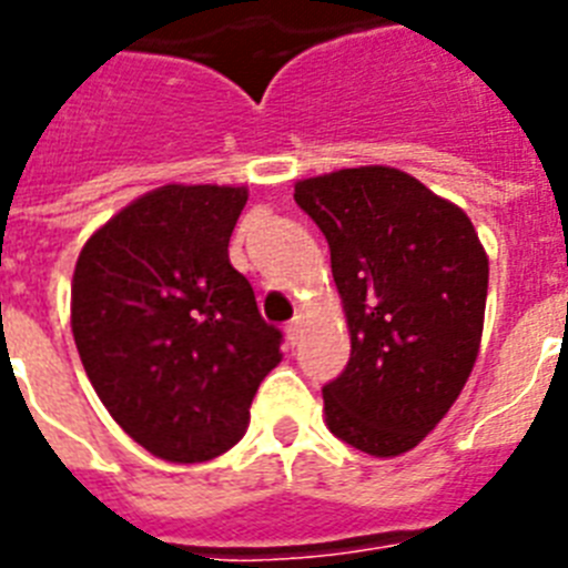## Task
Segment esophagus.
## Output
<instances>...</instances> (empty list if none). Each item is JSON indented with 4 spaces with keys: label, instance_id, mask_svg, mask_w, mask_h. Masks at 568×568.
Listing matches in <instances>:
<instances>
[{
    "label": "esophagus",
    "instance_id": "esophagus-1",
    "mask_svg": "<svg viewBox=\"0 0 568 568\" xmlns=\"http://www.w3.org/2000/svg\"><path fill=\"white\" fill-rule=\"evenodd\" d=\"M300 332H303V317L297 314V317H292V321L285 323V337H288V343H292V346L300 341Z\"/></svg>",
    "mask_w": 568,
    "mask_h": 568
}]
</instances>
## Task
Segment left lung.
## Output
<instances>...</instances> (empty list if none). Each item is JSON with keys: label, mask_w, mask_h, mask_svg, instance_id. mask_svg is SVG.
<instances>
[{"label": "left lung", "mask_w": 568, "mask_h": 568, "mask_svg": "<svg viewBox=\"0 0 568 568\" xmlns=\"http://www.w3.org/2000/svg\"><path fill=\"white\" fill-rule=\"evenodd\" d=\"M294 202L328 242L349 364L323 387L328 430L369 456L416 447L474 369L488 256L470 219L393 166L300 181Z\"/></svg>", "instance_id": "1"}]
</instances>
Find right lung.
Instances as JSON below:
<instances>
[{
	"label": "right lung",
	"mask_w": 568,
	"mask_h": 568,
	"mask_svg": "<svg viewBox=\"0 0 568 568\" xmlns=\"http://www.w3.org/2000/svg\"><path fill=\"white\" fill-rule=\"evenodd\" d=\"M245 187L166 184L123 207L80 251L71 332L94 393L166 462H207L247 427L283 332L227 260Z\"/></svg>",
	"instance_id": "right-lung-1"
}]
</instances>
